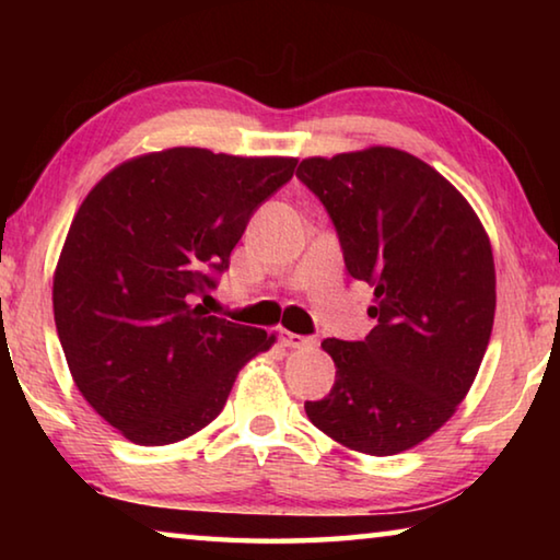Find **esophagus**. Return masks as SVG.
<instances>
[{
    "instance_id": "esophagus-1",
    "label": "esophagus",
    "mask_w": 560,
    "mask_h": 560,
    "mask_svg": "<svg viewBox=\"0 0 560 560\" xmlns=\"http://www.w3.org/2000/svg\"><path fill=\"white\" fill-rule=\"evenodd\" d=\"M279 340H281V346H287V348H306V346L316 343L311 336H299V334H291V330H281Z\"/></svg>"
}]
</instances>
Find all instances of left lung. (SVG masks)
<instances>
[{
	"label": "left lung",
	"instance_id": "8db88e82",
	"mask_svg": "<svg viewBox=\"0 0 560 560\" xmlns=\"http://www.w3.org/2000/svg\"><path fill=\"white\" fill-rule=\"evenodd\" d=\"M296 177L326 207L350 277L375 289V328L320 343L336 383L303 407L343 447L400 454L450 420L487 353L497 308L489 236L457 189L402 150L308 158Z\"/></svg>",
	"mask_w": 560,
	"mask_h": 560
}]
</instances>
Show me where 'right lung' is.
Instances as JSON below:
<instances>
[{
    "label": "right lung",
    "instance_id": "add662e5",
    "mask_svg": "<svg viewBox=\"0 0 560 560\" xmlns=\"http://www.w3.org/2000/svg\"><path fill=\"white\" fill-rule=\"evenodd\" d=\"M293 167L170 148L110 170L79 207L54 273V320L75 387L126 440L160 447L200 432L242 365L277 340L210 316L197 296Z\"/></svg>",
    "mask_w": 560,
    "mask_h": 560
}]
</instances>
